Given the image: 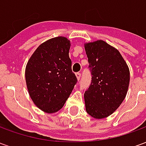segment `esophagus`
<instances>
[{
    "label": "esophagus",
    "mask_w": 146,
    "mask_h": 146,
    "mask_svg": "<svg viewBox=\"0 0 146 146\" xmlns=\"http://www.w3.org/2000/svg\"><path fill=\"white\" fill-rule=\"evenodd\" d=\"M76 78H77V80H80V76H81V73L78 72V73H76Z\"/></svg>",
    "instance_id": "esophagus-1"
}]
</instances>
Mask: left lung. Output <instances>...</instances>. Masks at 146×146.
Segmentation results:
<instances>
[{
	"instance_id": "8db88e82",
	"label": "left lung",
	"mask_w": 146,
	"mask_h": 146,
	"mask_svg": "<svg viewBox=\"0 0 146 146\" xmlns=\"http://www.w3.org/2000/svg\"><path fill=\"white\" fill-rule=\"evenodd\" d=\"M92 82L84 92L87 113L95 119L111 115L127 95L130 71L119 51L102 40L84 44Z\"/></svg>"
}]
</instances>
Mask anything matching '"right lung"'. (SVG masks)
<instances>
[{
	"mask_svg": "<svg viewBox=\"0 0 146 146\" xmlns=\"http://www.w3.org/2000/svg\"><path fill=\"white\" fill-rule=\"evenodd\" d=\"M70 41L51 38L36 48L27 62L26 82L33 103L48 113L63 107L77 82L69 56Z\"/></svg>",
	"mask_w": 146,
	"mask_h": 146,
	"instance_id": "add662e5",
	"label": "right lung"
}]
</instances>
